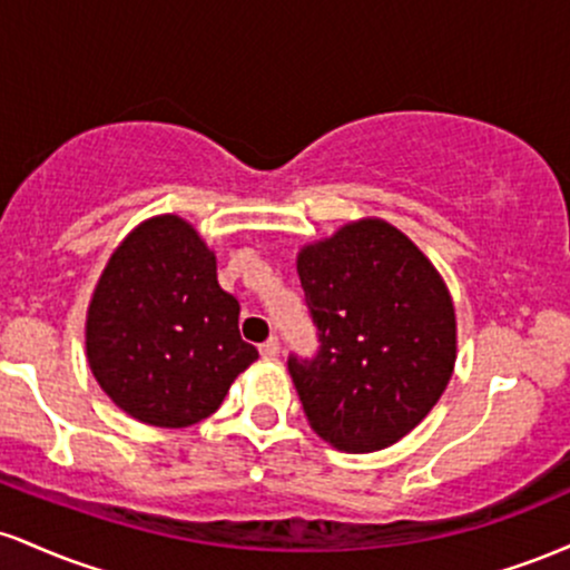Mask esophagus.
Listing matches in <instances>:
<instances>
[{
	"label": "esophagus",
	"instance_id": "1",
	"mask_svg": "<svg viewBox=\"0 0 570 570\" xmlns=\"http://www.w3.org/2000/svg\"><path fill=\"white\" fill-rule=\"evenodd\" d=\"M259 353H263V358H276L278 353H281V345H278V340H276V337L265 340V343L259 345Z\"/></svg>",
	"mask_w": 570,
	"mask_h": 570
}]
</instances>
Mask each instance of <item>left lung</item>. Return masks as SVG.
Listing matches in <instances>:
<instances>
[{
    "label": "left lung",
    "instance_id": "obj_1",
    "mask_svg": "<svg viewBox=\"0 0 570 570\" xmlns=\"http://www.w3.org/2000/svg\"><path fill=\"white\" fill-rule=\"evenodd\" d=\"M322 351L289 358L311 429L343 453L410 434L455 370V305L434 263L399 227L348 222L297 254Z\"/></svg>",
    "mask_w": 570,
    "mask_h": 570
}]
</instances>
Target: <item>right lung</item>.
Listing matches in <instances>:
<instances>
[{
    "label": "right lung",
    "mask_w": 570,
    "mask_h": 570,
    "mask_svg": "<svg viewBox=\"0 0 570 570\" xmlns=\"http://www.w3.org/2000/svg\"><path fill=\"white\" fill-rule=\"evenodd\" d=\"M240 305L217 281V254L176 214L139 222L104 265L85 316V356L126 415L185 429L219 410L257 362Z\"/></svg>",
    "instance_id": "add662e5"
}]
</instances>
